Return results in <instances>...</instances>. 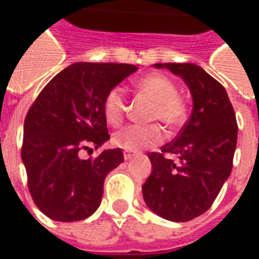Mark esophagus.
Instances as JSON below:
<instances>
[{"instance_id": "esophagus-1", "label": "esophagus", "mask_w": 259, "mask_h": 259, "mask_svg": "<svg viewBox=\"0 0 259 259\" xmlns=\"http://www.w3.org/2000/svg\"><path fill=\"white\" fill-rule=\"evenodd\" d=\"M136 154H133V152L130 151H123V158L126 159V161H129V159H132V158H135Z\"/></svg>"}]
</instances>
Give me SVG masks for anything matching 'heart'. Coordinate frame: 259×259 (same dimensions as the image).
<instances>
[{"mask_svg": "<svg viewBox=\"0 0 259 259\" xmlns=\"http://www.w3.org/2000/svg\"><path fill=\"white\" fill-rule=\"evenodd\" d=\"M137 90L152 102L148 120H158L168 132H176L186 119V104L178 96L174 81L161 73H148L137 81ZM104 115L112 126L123 123L127 112V96L122 85H115L104 98ZM163 139L158 124L126 126L112 137L113 144L126 151H140L158 146Z\"/></svg>", "mask_w": 259, "mask_h": 259, "instance_id": "b5f03b06", "label": "heart"}]
</instances>
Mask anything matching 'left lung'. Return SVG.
<instances>
[{
    "label": "left lung",
    "instance_id": "left-lung-1",
    "mask_svg": "<svg viewBox=\"0 0 259 259\" xmlns=\"http://www.w3.org/2000/svg\"><path fill=\"white\" fill-rule=\"evenodd\" d=\"M189 85L193 112L161 152H150L152 172L143 185L147 206L163 219L187 222L206 212L230 176L237 122L228 93L194 64H155ZM168 155H175L172 160Z\"/></svg>",
    "mask_w": 259,
    "mask_h": 259
}]
</instances>
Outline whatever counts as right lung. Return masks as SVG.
<instances>
[{
    "label": "right lung",
    "mask_w": 259,
    "mask_h": 259,
    "mask_svg": "<svg viewBox=\"0 0 259 259\" xmlns=\"http://www.w3.org/2000/svg\"><path fill=\"white\" fill-rule=\"evenodd\" d=\"M130 64L77 62L47 83L26 115L22 161L37 208L59 222L89 218L100 206L104 180L123 162L120 148L96 158L83 152L109 140L104 98L137 70Z\"/></svg>",
    "instance_id": "1"
}]
</instances>
